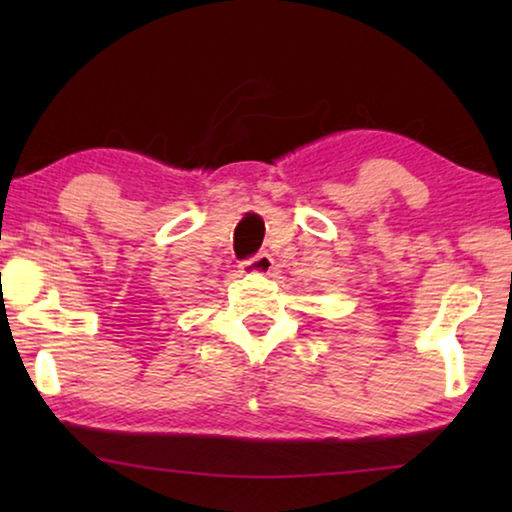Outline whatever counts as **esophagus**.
Instances as JSON below:
<instances>
[{"label":"esophagus","mask_w":512,"mask_h":512,"mask_svg":"<svg viewBox=\"0 0 512 512\" xmlns=\"http://www.w3.org/2000/svg\"><path fill=\"white\" fill-rule=\"evenodd\" d=\"M272 256L270 254H256V256H251V258H247V261H242L240 263V270L242 272H261V275H265V272H270L272 270Z\"/></svg>","instance_id":"34e87169"}]
</instances>
